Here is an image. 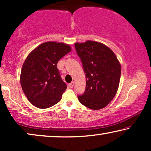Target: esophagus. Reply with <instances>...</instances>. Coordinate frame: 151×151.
Wrapping results in <instances>:
<instances>
[{"label":"esophagus","mask_w":151,"mask_h":151,"mask_svg":"<svg viewBox=\"0 0 151 151\" xmlns=\"http://www.w3.org/2000/svg\"><path fill=\"white\" fill-rule=\"evenodd\" d=\"M73 85H74V82H71V83L69 84V86L70 88H73Z\"/></svg>","instance_id":"obj_1"}]
</instances>
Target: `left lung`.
I'll list each match as a JSON object with an SVG mask.
<instances>
[{"instance_id":"1","label":"left lung","mask_w":151,"mask_h":151,"mask_svg":"<svg viewBox=\"0 0 151 151\" xmlns=\"http://www.w3.org/2000/svg\"><path fill=\"white\" fill-rule=\"evenodd\" d=\"M86 74V89L78 100L93 110L106 106L114 98L119 87L121 65L114 52L102 43L93 40L76 42Z\"/></svg>"}]
</instances>
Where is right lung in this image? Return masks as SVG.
<instances>
[{
    "label": "right lung",
    "instance_id": "right-lung-1",
    "mask_svg": "<svg viewBox=\"0 0 151 151\" xmlns=\"http://www.w3.org/2000/svg\"><path fill=\"white\" fill-rule=\"evenodd\" d=\"M71 51L69 45L55 41L43 42L32 50L22 65L20 84L28 100L39 109L56 104L67 89L57 64Z\"/></svg>",
    "mask_w": 151,
    "mask_h": 151
}]
</instances>
